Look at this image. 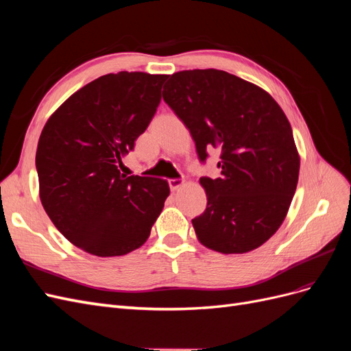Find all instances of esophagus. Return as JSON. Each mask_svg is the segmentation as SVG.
Segmentation results:
<instances>
[{"label": "esophagus", "instance_id": "obj_1", "mask_svg": "<svg viewBox=\"0 0 351 351\" xmlns=\"http://www.w3.org/2000/svg\"><path fill=\"white\" fill-rule=\"evenodd\" d=\"M168 184H169V189H171L173 192H176V190H178L180 187L184 184V180H182V178H171V180H168Z\"/></svg>", "mask_w": 351, "mask_h": 351}]
</instances>
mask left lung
I'll return each instance as SVG.
<instances>
[{"label":"left lung","instance_id":"obj_1","mask_svg":"<svg viewBox=\"0 0 351 351\" xmlns=\"http://www.w3.org/2000/svg\"><path fill=\"white\" fill-rule=\"evenodd\" d=\"M192 133L200 161L219 147V178L202 177L208 204L192 219L197 240L224 254L247 253L284 222L299 182L291 125L271 95L222 70H183L162 92Z\"/></svg>","mask_w":351,"mask_h":351}]
</instances>
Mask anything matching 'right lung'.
<instances>
[{"mask_svg":"<svg viewBox=\"0 0 351 351\" xmlns=\"http://www.w3.org/2000/svg\"><path fill=\"white\" fill-rule=\"evenodd\" d=\"M168 74L110 73L52 112L36 149L39 197L57 230L99 258L139 249L169 196L167 180L120 173Z\"/></svg>","mask_w":351,"mask_h":351,"instance_id":"1","label":"right lung"}]
</instances>
